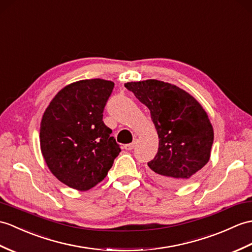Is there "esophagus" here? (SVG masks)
<instances>
[{
    "label": "esophagus",
    "mask_w": 252,
    "mask_h": 252,
    "mask_svg": "<svg viewBox=\"0 0 252 252\" xmlns=\"http://www.w3.org/2000/svg\"><path fill=\"white\" fill-rule=\"evenodd\" d=\"M135 144H136V140L134 139L131 144H127V145L125 146V149L126 150H132L134 147H135Z\"/></svg>",
    "instance_id": "34e87169"
}]
</instances>
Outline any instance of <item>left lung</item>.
Here are the masks:
<instances>
[{"label": "left lung", "mask_w": 252, "mask_h": 252, "mask_svg": "<svg viewBox=\"0 0 252 252\" xmlns=\"http://www.w3.org/2000/svg\"><path fill=\"white\" fill-rule=\"evenodd\" d=\"M150 110L159 148L148 163L153 177L168 186L185 185L205 166L214 128L207 113L190 93L157 79L125 84Z\"/></svg>", "instance_id": "obj_1"}]
</instances>
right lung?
Returning <instances> with one entry per match:
<instances>
[{
    "label": "right lung",
    "mask_w": 252,
    "mask_h": 252,
    "mask_svg": "<svg viewBox=\"0 0 252 252\" xmlns=\"http://www.w3.org/2000/svg\"><path fill=\"white\" fill-rule=\"evenodd\" d=\"M114 86L99 78L75 81L62 88L44 112L40 151L52 175L69 188L87 191L101 183L120 153L103 122Z\"/></svg>",
    "instance_id": "add662e5"
}]
</instances>
